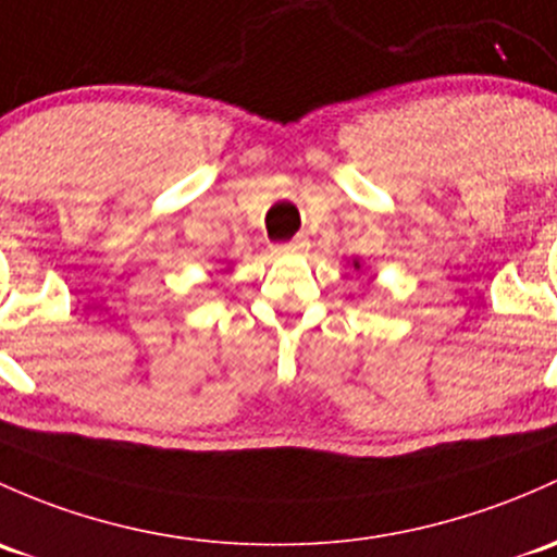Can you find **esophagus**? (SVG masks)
I'll list each match as a JSON object with an SVG mask.
<instances>
[{"instance_id":"1","label":"esophagus","mask_w":557,"mask_h":557,"mask_svg":"<svg viewBox=\"0 0 557 557\" xmlns=\"http://www.w3.org/2000/svg\"><path fill=\"white\" fill-rule=\"evenodd\" d=\"M307 248H309V243H307V239L296 237V239H290V243L274 245V248H272V253H277V256H294V253H304V250H307Z\"/></svg>"}]
</instances>
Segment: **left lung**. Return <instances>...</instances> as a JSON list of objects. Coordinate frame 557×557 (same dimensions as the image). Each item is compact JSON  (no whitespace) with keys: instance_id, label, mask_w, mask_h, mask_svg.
Listing matches in <instances>:
<instances>
[{"instance_id":"left-lung-1","label":"left lung","mask_w":557,"mask_h":557,"mask_svg":"<svg viewBox=\"0 0 557 557\" xmlns=\"http://www.w3.org/2000/svg\"><path fill=\"white\" fill-rule=\"evenodd\" d=\"M352 267L357 269V272H360V267H362V263H360V259H355V261H352Z\"/></svg>"}]
</instances>
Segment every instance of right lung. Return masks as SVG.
<instances>
[{"mask_svg": "<svg viewBox=\"0 0 557 557\" xmlns=\"http://www.w3.org/2000/svg\"><path fill=\"white\" fill-rule=\"evenodd\" d=\"M226 269H230V267H226Z\"/></svg>", "mask_w": 557, "mask_h": 557, "instance_id": "add662e5", "label": "right lung"}]
</instances>
